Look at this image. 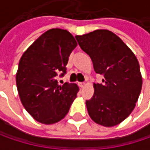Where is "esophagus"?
Returning a JSON list of instances; mask_svg holds the SVG:
<instances>
[{
  "instance_id": "34e87169",
  "label": "esophagus",
  "mask_w": 150,
  "mask_h": 150,
  "mask_svg": "<svg viewBox=\"0 0 150 150\" xmlns=\"http://www.w3.org/2000/svg\"><path fill=\"white\" fill-rule=\"evenodd\" d=\"M84 86H85V82H80L79 83V87L80 88H83Z\"/></svg>"
}]
</instances>
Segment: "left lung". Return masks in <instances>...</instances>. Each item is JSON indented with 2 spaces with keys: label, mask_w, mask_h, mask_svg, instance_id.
Instances as JSON below:
<instances>
[{
  "label": "left lung",
  "mask_w": 150,
  "mask_h": 150,
  "mask_svg": "<svg viewBox=\"0 0 150 150\" xmlns=\"http://www.w3.org/2000/svg\"><path fill=\"white\" fill-rule=\"evenodd\" d=\"M75 38L90 56L96 73L104 76L102 84L94 83V96L86 101L88 113L99 125L115 126L134 110L142 90L137 58L120 37L107 29Z\"/></svg>",
  "instance_id": "1"
}]
</instances>
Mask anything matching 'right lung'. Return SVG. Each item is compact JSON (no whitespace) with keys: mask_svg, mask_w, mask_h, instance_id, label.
Returning <instances> with one entry per match:
<instances>
[{"mask_svg":"<svg viewBox=\"0 0 150 150\" xmlns=\"http://www.w3.org/2000/svg\"><path fill=\"white\" fill-rule=\"evenodd\" d=\"M77 46L74 36L61 28H51L23 53L16 73L21 102L37 122L53 124L63 119L76 98L75 83L59 85L58 75L66 73L71 52Z\"/></svg>","mask_w":150,"mask_h":150,"instance_id":"add662e5","label":"right lung"}]
</instances>
